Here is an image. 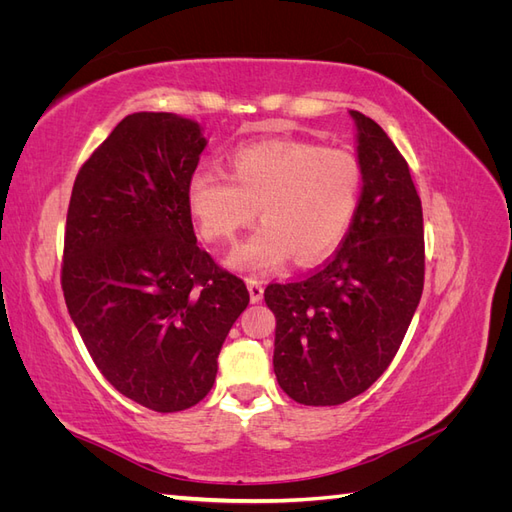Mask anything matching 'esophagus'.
<instances>
[{"label": "esophagus", "mask_w": 512, "mask_h": 512, "mask_svg": "<svg viewBox=\"0 0 512 512\" xmlns=\"http://www.w3.org/2000/svg\"><path fill=\"white\" fill-rule=\"evenodd\" d=\"M247 290H250V301L252 303H260L262 301V294H265V288H262L260 282L247 280Z\"/></svg>", "instance_id": "34e87169"}]
</instances>
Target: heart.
Masks as SVG:
<instances>
[{"instance_id": "obj_1", "label": "heart", "mask_w": 512, "mask_h": 512, "mask_svg": "<svg viewBox=\"0 0 512 512\" xmlns=\"http://www.w3.org/2000/svg\"><path fill=\"white\" fill-rule=\"evenodd\" d=\"M363 166L346 149L267 141L237 149L230 175L198 168L185 200L205 241L226 243L260 215L262 224L228 256V267L267 275L290 258L316 265L337 250L359 209Z\"/></svg>"}]
</instances>
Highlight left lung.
Returning a JSON list of instances; mask_svg holds the SVG:
<instances>
[{
    "label": "left lung",
    "instance_id": "1",
    "mask_svg": "<svg viewBox=\"0 0 512 512\" xmlns=\"http://www.w3.org/2000/svg\"><path fill=\"white\" fill-rule=\"evenodd\" d=\"M350 117L363 190L348 235L307 280L265 290L275 378L305 406H339L367 391L391 365L423 294V209L410 168L374 119Z\"/></svg>",
    "mask_w": 512,
    "mask_h": 512
}]
</instances>
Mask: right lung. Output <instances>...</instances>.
<instances>
[{
	"label": "right lung",
	"instance_id": "obj_1",
	"mask_svg": "<svg viewBox=\"0 0 512 512\" xmlns=\"http://www.w3.org/2000/svg\"><path fill=\"white\" fill-rule=\"evenodd\" d=\"M205 147L194 119L128 115L70 196L68 314L102 376L156 412L192 408L211 391L224 339L250 303L239 277L196 245L185 188Z\"/></svg>",
	"mask_w": 512,
	"mask_h": 512
}]
</instances>
